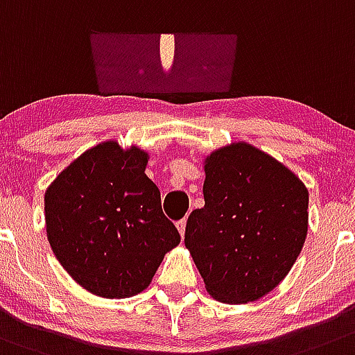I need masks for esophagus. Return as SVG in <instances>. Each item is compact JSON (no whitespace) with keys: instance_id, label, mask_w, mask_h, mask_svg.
Wrapping results in <instances>:
<instances>
[{"instance_id":"obj_1","label":"esophagus","mask_w":355,"mask_h":355,"mask_svg":"<svg viewBox=\"0 0 355 355\" xmlns=\"http://www.w3.org/2000/svg\"><path fill=\"white\" fill-rule=\"evenodd\" d=\"M177 228H178V232H180L182 237H184V235H185V219H180V221H177Z\"/></svg>"}]
</instances>
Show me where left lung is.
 Returning a JSON list of instances; mask_svg holds the SVG:
<instances>
[{
    "instance_id": "left-lung-1",
    "label": "left lung",
    "mask_w": 355,
    "mask_h": 355,
    "mask_svg": "<svg viewBox=\"0 0 355 355\" xmlns=\"http://www.w3.org/2000/svg\"><path fill=\"white\" fill-rule=\"evenodd\" d=\"M203 198L185 225V248L207 292L242 304L276 288L308 233L304 184L261 150L233 143L207 157Z\"/></svg>"
}]
</instances>
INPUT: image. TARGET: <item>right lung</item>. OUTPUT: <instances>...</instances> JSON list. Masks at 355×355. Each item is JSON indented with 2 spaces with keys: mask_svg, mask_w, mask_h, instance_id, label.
Masks as SVG:
<instances>
[{
  "mask_svg": "<svg viewBox=\"0 0 355 355\" xmlns=\"http://www.w3.org/2000/svg\"><path fill=\"white\" fill-rule=\"evenodd\" d=\"M148 154L114 141L86 150L46 191L47 239L63 269L95 295L123 299L150 285L180 233L164 216Z\"/></svg>",
  "mask_w": 355,
  "mask_h": 355,
  "instance_id": "1",
  "label": "right lung"
}]
</instances>
